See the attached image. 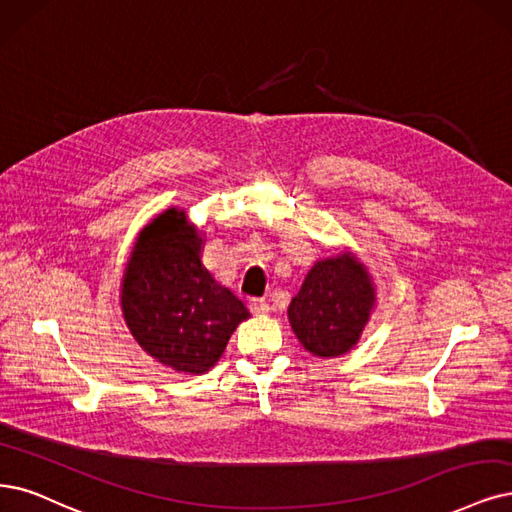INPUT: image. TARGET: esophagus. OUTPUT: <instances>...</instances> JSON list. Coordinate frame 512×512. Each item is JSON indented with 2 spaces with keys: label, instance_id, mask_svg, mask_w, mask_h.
<instances>
[{
  "label": "esophagus",
  "instance_id": "esophagus-1",
  "mask_svg": "<svg viewBox=\"0 0 512 512\" xmlns=\"http://www.w3.org/2000/svg\"><path fill=\"white\" fill-rule=\"evenodd\" d=\"M249 310H251L253 314H268L272 308H270V304H268L266 299L253 297V299H249Z\"/></svg>",
  "mask_w": 512,
  "mask_h": 512
}]
</instances>
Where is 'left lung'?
<instances>
[{
  "instance_id": "left-lung-1",
  "label": "left lung",
  "mask_w": 512,
  "mask_h": 512,
  "mask_svg": "<svg viewBox=\"0 0 512 512\" xmlns=\"http://www.w3.org/2000/svg\"><path fill=\"white\" fill-rule=\"evenodd\" d=\"M373 306L371 280L352 255L318 261L291 299L297 339L316 356L346 354L361 337Z\"/></svg>"
}]
</instances>
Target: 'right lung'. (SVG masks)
Listing matches in <instances>:
<instances>
[{
	"label": "right lung",
	"mask_w": 512,
	"mask_h": 512,
	"mask_svg": "<svg viewBox=\"0 0 512 512\" xmlns=\"http://www.w3.org/2000/svg\"><path fill=\"white\" fill-rule=\"evenodd\" d=\"M198 232L170 208L141 232L122 285L124 320L139 346L183 373L211 369L249 310L200 263Z\"/></svg>",
	"instance_id": "obj_1"
}]
</instances>
